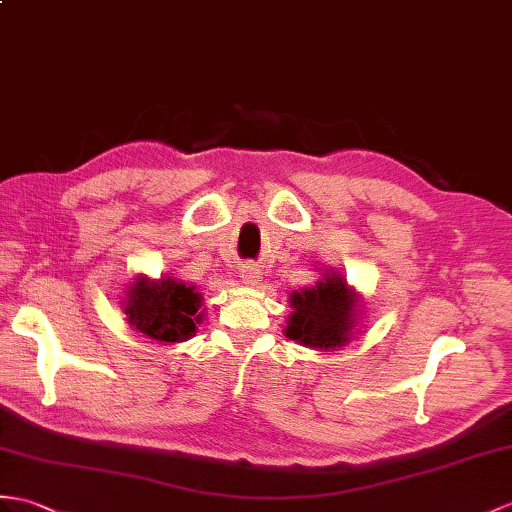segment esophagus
<instances>
[{
  "label": "esophagus",
  "mask_w": 512,
  "mask_h": 512,
  "mask_svg": "<svg viewBox=\"0 0 512 512\" xmlns=\"http://www.w3.org/2000/svg\"><path fill=\"white\" fill-rule=\"evenodd\" d=\"M242 281L246 285H257L261 281V270L255 264H246L242 268Z\"/></svg>",
  "instance_id": "esophagus-1"
}]
</instances>
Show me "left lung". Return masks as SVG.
Masks as SVG:
<instances>
[{
  "label": "left lung",
  "instance_id": "8db88e82",
  "mask_svg": "<svg viewBox=\"0 0 512 512\" xmlns=\"http://www.w3.org/2000/svg\"><path fill=\"white\" fill-rule=\"evenodd\" d=\"M294 312L285 336L314 349L342 347L355 320V299L340 277H327L316 288L292 294Z\"/></svg>",
  "mask_w": 512,
  "mask_h": 512
}]
</instances>
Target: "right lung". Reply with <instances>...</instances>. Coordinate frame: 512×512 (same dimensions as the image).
<instances>
[{
    "label": "right lung",
    "instance_id": "obj_1",
    "mask_svg": "<svg viewBox=\"0 0 512 512\" xmlns=\"http://www.w3.org/2000/svg\"><path fill=\"white\" fill-rule=\"evenodd\" d=\"M200 294L174 279H139L128 292L130 325L159 342H183L196 334Z\"/></svg>",
    "mask_w": 512,
    "mask_h": 512
}]
</instances>
